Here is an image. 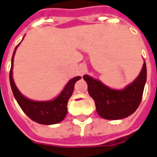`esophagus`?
Instances as JSON below:
<instances>
[{"instance_id": "esophagus-1", "label": "esophagus", "mask_w": 157, "mask_h": 157, "mask_svg": "<svg viewBox=\"0 0 157 157\" xmlns=\"http://www.w3.org/2000/svg\"><path fill=\"white\" fill-rule=\"evenodd\" d=\"M86 71H87V67H86V65H84V64L80 65V67H79V74H80L81 75H82L84 73H86Z\"/></svg>"}]
</instances>
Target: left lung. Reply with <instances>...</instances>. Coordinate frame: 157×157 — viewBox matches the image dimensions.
<instances>
[{
  "label": "left lung",
  "mask_w": 157,
  "mask_h": 157,
  "mask_svg": "<svg viewBox=\"0 0 157 157\" xmlns=\"http://www.w3.org/2000/svg\"><path fill=\"white\" fill-rule=\"evenodd\" d=\"M83 79L98 115L108 120H119L132 115L140 105L147 80L146 63H143L137 78L122 90L110 89L88 75H83Z\"/></svg>",
  "instance_id": "1"
}]
</instances>
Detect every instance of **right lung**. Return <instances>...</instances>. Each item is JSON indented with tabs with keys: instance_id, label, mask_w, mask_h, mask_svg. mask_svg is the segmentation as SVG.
I'll return each instance as SVG.
<instances>
[{
	"instance_id": "1",
	"label": "right lung",
	"mask_w": 157,
	"mask_h": 157,
	"mask_svg": "<svg viewBox=\"0 0 157 157\" xmlns=\"http://www.w3.org/2000/svg\"><path fill=\"white\" fill-rule=\"evenodd\" d=\"M17 47L14 49L12 61H11L9 80H10V85H11V89L13 91L14 98L17 101L21 109L31 120L38 122L40 124L51 125V124H56V123L62 122L67 115V111H68L67 105H68V99L71 97V95L73 94L75 84L82 77L76 76L71 79L67 83V85L64 87L61 94L54 100L36 101L28 99L24 95H22V94L18 90L17 87L14 84L13 75H12L14 56Z\"/></svg>"
}]
</instances>
